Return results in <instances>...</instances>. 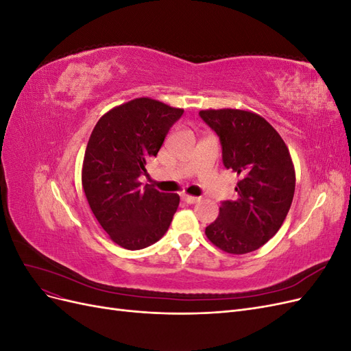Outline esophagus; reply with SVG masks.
<instances>
[{"label":"esophagus","mask_w":351,"mask_h":351,"mask_svg":"<svg viewBox=\"0 0 351 351\" xmlns=\"http://www.w3.org/2000/svg\"><path fill=\"white\" fill-rule=\"evenodd\" d=\"M182 197H183V200H184V202H187V204H190V205H192V204H196V202H199V200H200V197H197V196H190V195H183Z\"/></svg>","instance_id":"obj_1"}]
</instances>
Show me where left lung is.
<instances>
[{"label": "left lung", "instance_id": "1", "mask_svg": "<svg viewBox=\"0 0 351 351\" xmlns=\"http://www.w3.org/2000/svg\"><path fill=\"white\" fill-rule=\"evenodd\" d=\"M199 115L218 134L226 168L240 178L239 197L222 202L205 234L231 254L258 250L277 234L291 206L295 173L289 147L263 117L252 111L202 110Z\"/></svg>", "mask_w": 351, "mask_h": 351}]
</instances>
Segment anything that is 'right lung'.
Returning <instances> with one entry per match:
<instances>
[{
  "instance_id": "1",
  "label": "right lung",
  "mask_w": 351,
  "mask_h": 351,
  "mask_svg": "<svg viewBox=\"0 0 351 351\" xmlns=\"http://www.w3.org/2000/svg\"><path fill=\"white\" fill-rule=\"evenodd\" d=\"M183 112L156 99L136 98L104 114L92 130L82 186L101 227L127 250L151 246L171 224L180 196L142 186L139 178Z\"/></svg>"
}]
</instances>
